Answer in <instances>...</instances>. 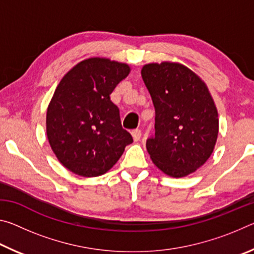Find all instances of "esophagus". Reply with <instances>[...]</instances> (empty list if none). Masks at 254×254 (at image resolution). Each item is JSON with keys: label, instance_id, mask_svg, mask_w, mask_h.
Returning a JSON list of instances; mask_svg holds the SVG:
<instances>
[{"label": "esophagus", "instance_id": "34e87169", "mask_svg": "<svg viewBox=\"0 0 254 254\" xmlns=\"http://www.w3.org/2000/svg\"><path fill=\"white\" fill-rule=\"evenodd\" d=\"M131 134L133 140H134V142H137V141L141 139V136H142V132H141V130H133Z\"/></svg>", "mask_w": 254, "mask_h": 254}]
</instances>
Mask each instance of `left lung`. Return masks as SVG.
I'll use <instances>...</instances> for the list:
<instances>
[{
	"label": "left lung",
	"mask_w": 254,
	"mask_h": 254,
	"mask_svg": "<svg viewBox=\"0 0 254 254\" xmlns=\"http://www.w3.org/2000/svg\"><path fill=\"white\" fill-rule=\"evenodd\" d=\"M141 76L156 110V132L147 141L152 162L174 178L195 173L213 153L218 135L208 87L196 72L174 62L147 64Z\"/></svg>",
	"instance_id": "obj_1"
}]
</instances>
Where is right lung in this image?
<instances>
[{"label":"right lung","mask_w":254,"mask_h":254,"mask_svg":"<svg viewBox=\"0 0 254 254\" xmlns=\"http://www.w3.org/2000/svg\"><path fill=\"white\" fill-rule=\"evenodd\" d=\"M130 71L126 63L92 57L60 80L47 109L46 131L55 156L71 173L104 175L133 142L110 97Z\"/></svg>","instance_id":"add662e5"}]
</instances>
